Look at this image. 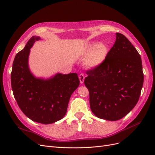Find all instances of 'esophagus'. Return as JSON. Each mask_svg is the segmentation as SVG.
Instances as JSON below:
<instances>
[{
  "label": "esophagus",
  "instance_id": "obj_1",
  "mask_svg": "<svg viewBox=\"0 0 155 155\" xmlns=\"http://www.w3.org/2000/svg\"><path fill=\"white\" fill-rule=\"evenodd\" d=\"M79 81H80V83L82 84L84 82V79H85V75L84 74H80L79 76Z\"/></svg>",
  "mask_w": 155,
  "mask_h": 155
}]
</instances>
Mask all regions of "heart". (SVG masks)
<instances>
[{
  "label": "heart",
  "instance_id": "1",
  "mask_svg": "<svg viewBox=\"0 0 155 155\" xmlns=\"http://www.w3.org/2000/svg\"><path fill=\"white\" fill-rule=\"evenodd\" d=\"M107 47L102 44L93 43L89 45L84 50L83 55L88 56L86 64L89 67H96L100 65L105 59L107 54Z\"/></svg>",
  "mask_w": 155,
  "mask_h": 155
}]
</instances>
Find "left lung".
<instances>
[{
	"instance_id": "1",
	"label": "left lung",
	"mask_w": 155,
	"mask_h": 155,
	"mask_svg": "<svg viewBox=\"0 0 155 155\" xmlns=\"http://www.w3.org/2000/svg\"><path fill=\"white\" fill-rule=\"evenodd\" d=\"M116 35L105 60L87 70L84 81L93 114L109 121L121 119L133 109L143 83L140 55L125 35Z\"/></svg>"
}]
</instances>
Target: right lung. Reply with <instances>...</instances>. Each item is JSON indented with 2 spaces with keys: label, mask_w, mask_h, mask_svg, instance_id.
<instances>
[{
  "label": "right lung",
  "mask_w": 155,
  "mask_h": 155,
  "mask_svg": "<svg viewBox=\"0 0 155 155\" xmlns=\"http://www.w3.org/2000/svg\"><path fill=\"white\" fill-rule=\"evenodd\" d=\"M41 38L33 36L13 63L11 84L13 96L21 110L32 121L50 124L66 114L70 97L79 85L76 73L56 74L48 79L35 77L30 72V48Z\"/></svg>",
  "instance_id": "right-lung-1"
}]
</instances>
